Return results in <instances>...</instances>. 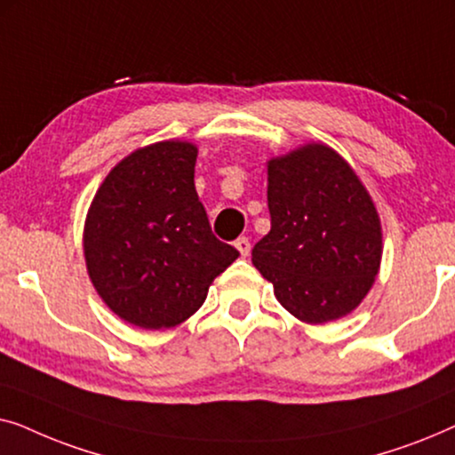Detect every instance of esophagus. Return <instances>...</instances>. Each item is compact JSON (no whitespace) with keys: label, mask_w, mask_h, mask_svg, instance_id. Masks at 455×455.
I'll return each instance as SVG.
<instances>
[{"label":"esophagus","mask_w":455,"mask_h":455,"mask_svg":"<svg viewBox=\"0 0 455 455\" xmlns=\"http://www.w3.org/2000/svg\"><path fill=\"white\" fill-rule=\"evenodd\" d=\"M234 246L238 248L242 257H248V254H251V240H248L246 235H240V238L234 242Z\"/></svg>","instance_id":"1"}]
</instances>
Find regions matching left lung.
Segmentation results:
<instances>
[{"mask_svg": "<svg viewBox=\"0 0 455 455\" xmlns=\"http://www.w3.org/2000/svg\"><path fill=\"white\" fill-rule=\"evenodd\" d=\"M267 203L271 229L252 263L282 307L307 323L356 308L381 263V226L350 165L325 145L271 159Z\"/></svg>", "mask_w": 455, "mask_h": 455, "instance_id": "obj_1", "label": "left lung"}]
</instances>
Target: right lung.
<instances>
[{"mask_svg":"<svg viewBox=\"0 0 455 455\" xmlns=\"http://www.w3.org/2000/svg\"><path fill=\"white\" fill-rule=\"evenodd\" d=\"M196 147L165 140L105 178L84 226V257L103 302L124 321L167 329L195 315L240 252L211 232L195 188Z\"/></svg>","mask_w":455,"mask_h":455,"instance_id":"add662e5","label":"right lung"}]
</instances>
